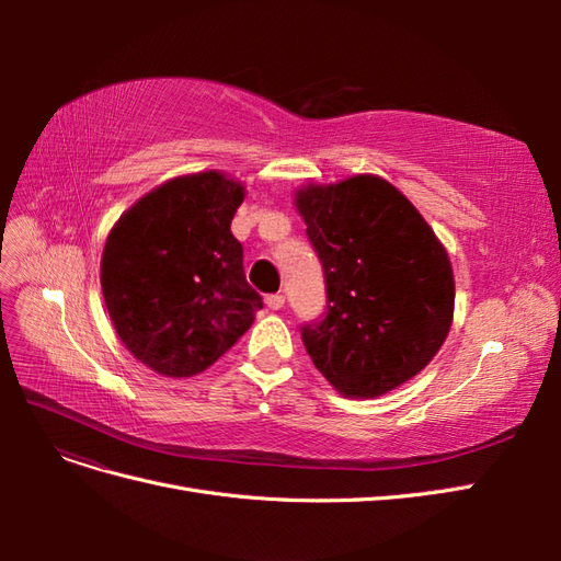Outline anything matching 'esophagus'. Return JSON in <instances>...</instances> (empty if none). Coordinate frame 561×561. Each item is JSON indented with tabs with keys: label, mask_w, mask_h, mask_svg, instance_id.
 <instances>
[{
	"label": "esophagus",
	"mask_w": 561,
	"mask_h": 561,
	"mask_svg": "<svg viewBox=\"0 0 561 561\" xmlns=\"http://www.w3.org/2000/svg\"><path fill=\"white\" fill-rule=\"evenodd\" d=\"M264 301H266V307H268L271 311H278V309H283L285 297L278 293V295H268Z\"/></svg>",
	"instance_id": "esophagus-1"
}]
</instances>
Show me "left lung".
I'll return each mask as SVG.
<instances>
[{
  "instance_id": "left-lung-1",
  "label": "left lung",
  "mask_w": 561,
  "mask_h": 561,
  "mask_svg": "<svg viewBox=\"0 0 561 561\" xmlns=\"http://www.w3.org/2000/svg\"><path fill=\"white\" fill-rule=\"evenodd\" d=\"M297 208L328 295L325 313L301 325L313 365L348 398L410 381L443 346L454 313L451 264L433 229L375 175L311 184Z\"/></svg>"
}]
</instances>
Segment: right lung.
<instances>
[{
    "label": "right lung",
    "instance_id": "1",
    "mask_svg": "<svg viewBox=\"0 0 561 561\" xmlns=\"http://www.w3.org/2000/svg\"><path fill=\"white\" fill-rule=\"evenodd\" d=\"M243 186L219 173L175 178L110 231L100 285L126 348L165 377L208 369L262 309L231 219Z\"/></svg>",
    "mask_w": 561,
    "mask_h": 561
}]
</instances>
